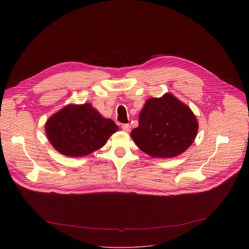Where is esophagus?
<instances>
[{
	"mask_svg": "<svg viewBox=\"0 0 249 249\" xmlns=\"http://www.w3.org/2000/svg\"><path fill=\"white\" fill-rule=\"evenodd\" d=\"M122 130L124 132H129L130 131V125L129 124H123L122 125Z\"/></svg>",
	"mask_w": 249,
	"mask_h": 249,
	"instance_id": "34e87169",
	"label": "esophagus"
}]
</instances>
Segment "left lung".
<instances>
[{
  "label": "left lung",
  "instance_id": "1",
  "mask_svg": "<svg viewBox=\"0 0 249 249\" xmlns=\"http://www.w3.org/2000/svg\"><path fill=\"white\" fill-rule=\"evenodd\" d=\"M198 129L197 118L188 105L166 93L145 102L131 138L152 158L172 159L192 145Z\"/></svg>",
  "mask_w": 249,
  "mask_h": 249
}]
</instances>
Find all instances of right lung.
<instances>
[{"label": "right lung", "mask_w": 249, "mask_h": 249, "mask_svg": "<svg viewBox=\"0 0 249 249\" xmlns=\"http://www.w3.org/2000/svg\"><path fill=\"white\" fill-rule=\"evenodd\" d=\"M118 130L113 120L104 118L89 103L69 104L45 123L51 145L69 158H82L102 148Z\"/></svg>", "instance_id": "right-lung-1"}]
</instances>
